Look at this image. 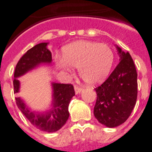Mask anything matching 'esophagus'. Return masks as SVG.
<instances>
[{"mask_svg": "<svg viewBox=\"0 0 152 152\" xmlns=\"http://www.w3.org/2000/svg\"><path fill=\"white\" fill-rule=\"evenodd\" d=\"M74 90H75V92H76V94H80L81 92L83 91V89L82 88L79 87V86H74Z\"/></svg>", "mask_w": 152, "mask_h": 152, "instance_id": "1", "label": "esophagus"}]
</instances>
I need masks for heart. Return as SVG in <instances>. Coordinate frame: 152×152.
Segmentation results:
<instances>
[{
	"label": "heart",
	"mask_w": 152,
	"mask_h": 152,
	"mask_svg": "<svg viewBox=\"0 0 152 152\" xmlns=\"http://www.w3.org/2000/svg\"><path fill=\"white\" fill-rule=\"evenodd\" d=\"M115 55L109 45L95 41L79 40L62 48L61 58H56V67L69 73L78 67L80 77L88 85H97L107 78L114 63Z\"/></svg>",
	"instance_id": "heart-1"
}]
</instances>
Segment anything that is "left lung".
I'll use <instances>...</instances> for the list:
<instances>
[{"mask_svg":"<svg viewBox=\"0 0 152 152\" xmlns=\"http://www.w3.org/2000/svg\"><path fill=\"white\" fill-rule=\"evenodd\" d=\"M119 63L108 79L94 88V115L100 124L115 127L127 121L137 98V73L129 52L116 46Z\"/></svg>","mask_w":152,"mask_h":152,"instance_id":"8db88e82","label":"left lung"}]
</instances>
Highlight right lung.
<instances>
[{"label":"right lung","instance_id":"obj_1","mask_svg":"<svg viewBox=\"0 0 152 152\" xmlns=\"http://www.w3.org/2000/svg\"><path fill=\"white\" fill-rule=\"evenodd\" d=\"M48 42H41L27 51L17 63L14 73V93L19 92L20 82L18 77L23 76L39 65L50 64L52 53L47 48ZM52 102L51 110L43 113L32 112L24 100L20 97H15L16 104L28 121L39 130L52 133L60 130L67 121L69 116L68 106L72 97L75 95V91L71 84L52 83Z\"/></svg>","mask_w":152,"mask_h":152}]
</instances>
